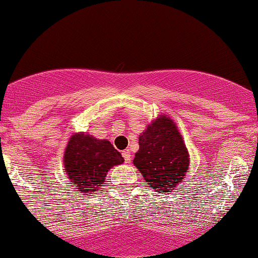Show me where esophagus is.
<instances>
[{
    "label": "esophagus",
    "instance_id": "34e87169",
    "mask_svg": "<svg viewBox=\"0 0 258 258\" xmlns=\"http://www.w3.org/2000/svg\"><path fill=\"white\" fill-rule=\"evenodd\" d=\"M122 156L124 158L125 163H130V162H132V154H130V151L128 149L122 151Z\"/></svg>",
    "mask_w": 258,
    "mask_h": 258
}]
</instances>
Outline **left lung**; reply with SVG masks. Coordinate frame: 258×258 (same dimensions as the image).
Here are the masks:
<instances>
[{"instance_id": "left-lung-1", "label": "left lung", "mask_w": 258, "mask_h": 258, "mask_svg": "<svg viewBox=\"0 0 258 258\" xmlns=\"http://www.w3.org/2000/svg\"><path fill=\"white\" fill-rule=\"evenodd\" d=\"M140 149L134 165L158 194L171 192L183 181L189 167V153L177 125L160 115L139 137Z\"/></svg>"}]
</instances>
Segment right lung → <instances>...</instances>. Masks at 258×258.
<instances>
[{
    "label": "right lung",
    "instance_id": "obj_1",
    "mask_svg": "<svg viewBox=\"0 0 258 258\" xmlns=\"http://www.w3.org/2000/svg\"><path fill=\"white\" fill-rule=\"evenodd\" d=\"M123 162L122 155L109 141L95 139L83 133L70 137L63 156L68 178L79 191L84 194L100 188L109 169Z\"/></svg>",
    "mask_w": 258,
    "mask_h": 258
}]
</instances>
